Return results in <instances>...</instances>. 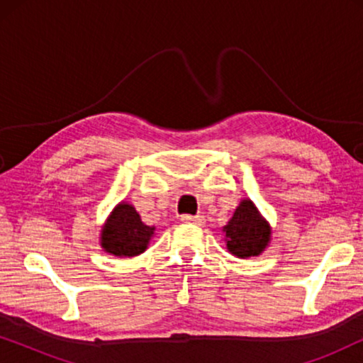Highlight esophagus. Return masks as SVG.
<instances>
[{"label":"esophagus","instance_id":"34e87169","mask_svg":"<svg viewBox=\"0 0 363 363\" xmlns=\"http://www.w3.org/2000/svg\"><path fill=\"white\" fill-rule=\"evenodd\" d=\"M182 221H185V223H193V225L203 226V225H205V216H201V215H196V216H191V215H183V216H182Z\"/></svg>","mask_w":363,"mask_h":363}]
</instances>
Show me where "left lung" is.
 Returning <instances> with one entry per match:
<instances>
[{
  "mask_svg": "<svg viewBox=\"0 0 363 363\" xmlns=\"http://www.w3.org/2000/svg\"><path fill=\"white\" fill-rule=\"evenodd\" d=\"M228 251L233 256L246 257L259 256L269 246L271 226L251 200H242L235 215L223 228Z\"/></svg>",
  "mask_w": 363,
  "mask_h": 363,
  "instance_id": "1",
  "label": "left lung"
}]
</instances>
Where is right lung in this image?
Wrapping results in <instances>:
<instances>
[{
    "mask_svg": "<svg viewBox=\"0 0 363 363\" xmlns=\"http://www.w3.org/2000/svg\"><path fill=\"white\" fill-rule=\"evenodd\" d=\"M155 228L140 220L135 208L121 201L102 226L101 246L108 255L132 257L142 255L150 242Z\"/></svg>",
    "mask_w": 363,
    "mask_h": 363,
    "instance_id": "right-lung-1",
    "label": "right lung"
}]
</instances>
